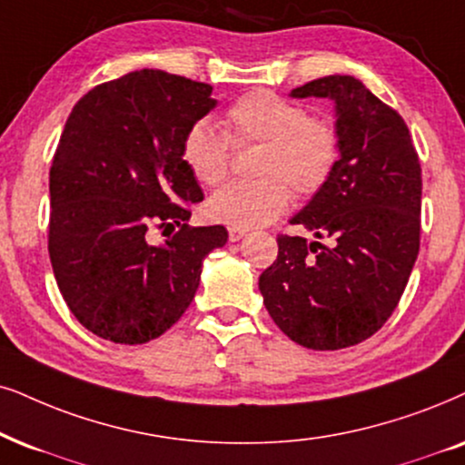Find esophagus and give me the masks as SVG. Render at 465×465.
Segmentation results:
<instances>
[{
	"instance_id": "obj_1",
	"label": "esophagus",
	"mask_w": 465,
	"mask_h": 465,
	"mask_svg": "<svg viewBox=\"0 0 465 465\" xmlns=\"http://www.w3.org/2000/svg\"><path fill=\"white\" fill-rule=\"evenodd\" d=\"M244 236H246L244 229H236V227L229 229V240H232V242H238V240H242Z\"/></svg>"
}]
</instances>
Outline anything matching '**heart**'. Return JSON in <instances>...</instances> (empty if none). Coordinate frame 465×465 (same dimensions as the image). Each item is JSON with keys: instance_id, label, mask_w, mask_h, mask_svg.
Returning <instances> with one entry per match:
<instances>
[{"instance_id": "obj_1", "label": "heart", "mask_w": 465, "mask_h": 465, "mask_svg": "<svg viewBox=\"0 0 465 465\" xmlns=\"http://www.w3.org/2000/svg\"><path fill=\"white\" fill-rule=\"evenodd\" d=\"M233 145L263 143L255 182H232L208 202V216L236 229L263 227L283 214L298 197H313L331 182L341 161L337 128L311 117L302 104L279 94L255 90L240 96L225 114V133L197 122L182 141V158L205 186H216L229 172Z\"/></svg>"}]
</instances>
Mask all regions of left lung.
<instances>
[{
	"instance_id": "8db88e82",
	"label": "left lung",
	"mask_w": 465,
	"mask_h": 465,
	"mask_svg": "<svg viewBox=\"0 0 465 465\" xmlns=\"http://www.w3.org/2000/svg\"><path fill=\"white\" fill-rule=\"evenodd\" d=\"M292 96L334 103L341 161L290 221L315 240L276 238L260 292L298 345L343 350L378 332L408 285L420 244V163L403 117L354 76H322Z\"/></svg>"
}]
</instances>
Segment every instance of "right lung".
<instances>
[{
  "instance_id": "obj_1",
  "label": "right lung",
  "mask_w": 465,
  "mask_h": 465,
  "mask_svg": "<svg viewBox=\"0 0 465 465\" xmlns=\"http://www.w3.org/2000/svg\"><path fill=\"white\" fill-rule=\"evenodd\" d=\"M216 107L213 85L143 68L96 85L68 115L49 173V257L87 331L114 343L161 337L195 298L223 225L189 227L202 186L182 158L193 124ZM180 226L163 245L156 226Z\"/></svg>"
}]
</instances>
